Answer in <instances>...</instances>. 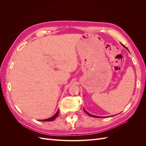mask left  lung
Here are the masks:
<instances>
[{
	"label": "left lung",
	"instance_id": "8db88e82",
	"mask_svg": "<svg viewBox=\"0 0 146 146\" xmlns=\"http://www.w3.org/2000/svg\"><path fill=\"white\" fill-rule=\"evenodd\" d=\"M123 47H125L124 46H123V45H122ZM126 48H127V47H125ZM128 50V49H127ZM83 110H84V111H85L86 114H88V115H89V116H91V117H100V116H94V115H92V114H90V113H88V111H86V110H85V108H83Z\"/></svg>",
	"mask_w": 146,
	"mask_h": 146
}]
</instances>
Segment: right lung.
Here are the masks:
<instances>
[{"instance_id":"add662e5","label":"right lung","mask_w":146,"mask_h":146,"mask_svg":"<svg viewBox=\"0 0 146 146\" xmlns=\"http://www.w3.org/2000/svg\"><path fill=\"white\" fill-rule=\"evenodd\" d=\"M58 114H59V110H58V111H56V113L54 114V116H52L51 117L46 119H43V120H39V121H54V119H55L57 116H58Z\"/></svg>"}]
</instances>
